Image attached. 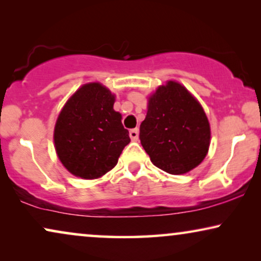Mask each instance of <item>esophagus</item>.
Returning <instances> with one entry per match:
<instances>
[{
  "label": "esophagus",
  "mask_w": 261,
  "mask_h": 261,
  "mask_svg": "<svg viewBox=\"0 0 261 261\" xmlns=\"http://www.w3.org/2000/svg\"><path fill=\"white\" fill-rule=\"evenodd\" d=\"M129 137L133 141H137L139 139V129L138 128H135V129H132L129 130Z\"/></svg>",
  "instance_id": "34e87169"
}]
</instances>
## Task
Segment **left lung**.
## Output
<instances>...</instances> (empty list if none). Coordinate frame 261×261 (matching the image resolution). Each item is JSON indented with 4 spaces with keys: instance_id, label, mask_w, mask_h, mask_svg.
I'll use <instances>...</instances> for the list:
<instances>
[{
    "instance_id": "obj_1",
    "label": "left lung",
    "mask_w": 261,
    "mask_h": 261,
    "mask_svg": "<svg viewBox=\"0 0 261 261\" xmlns=\"http://www.w3.org/2000/svg\"><path fill=\"white\" fill-rule=\"evenodd\" d=\"M210 123L198 99L176 81L159 85L147 98L140 141L153 165L170 174H184L208 154Z\"/></svg>"
}]
</instances>
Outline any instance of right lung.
<instances>
[{
	"instance_id": "right-lung-1",
	"label": "right lung",
	"mask_w": 261,
	"mask_h": 261,
	"mask_svg": "<svg viewBox=\"0 0 261 261\" xmlns=\"http://www.w3.org/2000/svg\"><path fill=\"white\" fill-rule=\"evenodd\" d=\"M115 94L90 82L70 96L57 117L53 140L60 163L82 179H97L114 169L129 133L114 110Z\"/></svg>"
}]
</instances>
